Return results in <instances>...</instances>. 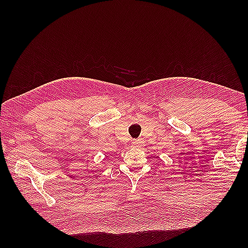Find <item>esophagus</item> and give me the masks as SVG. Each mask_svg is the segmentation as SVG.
<instances>
[{
    "mask_svg": "<svg viewBox=\"0 0 248 248\" xmlns=\"http://www.w3.org/2000/svg\"><path fill=\"white\" fill-rule=\"evenodd\" d=\"M132 145H133L134 147H141V146L144 145V141L141 140H134Z\"/></svg>",
    "mask_w": 248,
    "mask_h": 248,
    "instance_id": "esophagus-1",
    "label": "esophagus"
}]
</instances>
